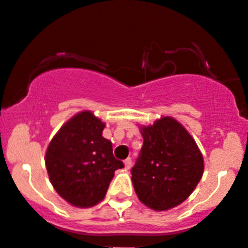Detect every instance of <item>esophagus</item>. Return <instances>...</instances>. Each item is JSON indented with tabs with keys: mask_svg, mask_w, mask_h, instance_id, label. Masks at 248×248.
I'll use <instances>...</instances> for the list:
<instances>
[{
	"mask_svg": "<svg viewBox=\"0 0 248 248\" xmlns=\"http://www.w3.org/2000/svg\"><path fill=\"white\" fill-rule=\"evenodd\" d=\"M131 167H132V158L131 157H128L127 159H124V168L129 169Z\"/></svg>",
	"mask_w": 248,
	"mask_h": 248,
	"instance_id": "1",
	"label": "esophagus"
}]
</instances>
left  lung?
I'll use <instances>...</instances> for the list:
<instances>
[{
	"mask_svg": "<svg viewBox=\"0 0 248 248\" xmlns=\"http://www.w3.org/2000/svg\"><path fill=\"white\" fill-rule=\"evenodd\" d=\"M142 147L132 168L139 201L154 210H168L186 201L201 181L204 161L196 141L171 117L141 128Z\"/></svg>",
	"mask_w": 248,
	"mask_h": 248,
	"instance_id": "left-lung-1",
	"label": "left lung"
}]
</instances>
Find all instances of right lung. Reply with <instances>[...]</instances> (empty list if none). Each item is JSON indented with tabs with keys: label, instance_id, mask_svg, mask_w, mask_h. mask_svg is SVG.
Segmentation results:
<instances>
[{
	"label": "right lung",
	"instance_id": "1",
	"mask_svg": "<svg viewBox=\"0 0 248 248\" xmlns=\"http://www.w3.org/2000/svg\"><path fill=\"white\" fill-rule=\"evenodd\" d=\"M106 124L82 111L63 124L50 141L46 166L57 193L72 205L90 207L106 196L124 163L112 155V145L102 137Z\"/></svg>",
	"mask_w": 248,
	"mask_h": 248
}]
</instances>
